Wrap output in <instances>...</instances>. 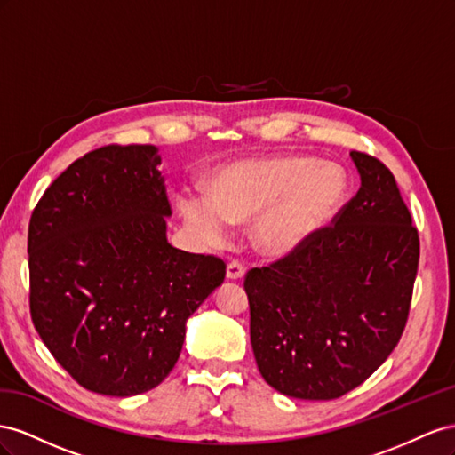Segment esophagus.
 I'll list each match as a JSON object with an SVG mask.
<instances>
[{
	"label": "esophagus",
	"mask_w": 455,
	"mask_h": 455,
	"mask_svg": "<svg viewBox=\"0 0 455 455\" xmlns=\"http://www.w3.org/2000/svg\"><path fill=\"white\" fill-rule=\"evenodd\" d=\"M243 275H245V268H243L242 263H238V261L228 263V267H227V278L228 280H242Z\"/></svg>",
	"instance_id": "esophagus-1"
}]
</instances>
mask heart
I'll return each instance as SVG.
<instances>
[{
    "instance_id": "heart-1",
    "label": "heart",
    "mask_w": 455,
    "mask_h": 455,
    "mask_svg": "<svg viewBox=\"0 0 455 455\" xmlns=\"http://www.w3.org/2000/svg\"><path fill=\"white\" fill-rule=\"evenodd\" d=\"M341 167L303 156L243 160L219 170L207 192L179 194L185 225L205 243L228 240L232 223H251V242L268 257H288L315 238L345 196Z\"/></svg>"
}]
</instances>
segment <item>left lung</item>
Masks as SVG:
<instances>
[{"label": "left lung", "instance_id": "obj_1", "mask_svg": "<svg viewBox=\"0 0 455 455\" xmlns=\"http://www.w3.org/2000/svg\"><path fill=\"white\" fill-rule=\"evenodd\" d=\"M360 188L305 248L251 268L250 335L257 368L278 393L333 400L364 383L404 331L419 236L393 173L350 152Z\"/></svg>", "mask_w": 455, "mask_h": 455}]
</instances>
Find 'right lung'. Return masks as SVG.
<instances>
[{
  "label": "right lung",
  "instance_id": "add662e5",
  "mask_svg": "<svg viewBox=\"0 0 455 455\" xmlns=\"http://www.w3.org/2000/svg\"><path fill=\"white\" fill-rule=\"evenodd\" d=\"M152 145H110L62 172L28 227L30 313L72 378L107 396L158 387L187 320L225 280L213 255L167 242L172 217Z\"/></svg>",
  "mask_w": 455,
  "mask_h": 455
}]
</instances>
